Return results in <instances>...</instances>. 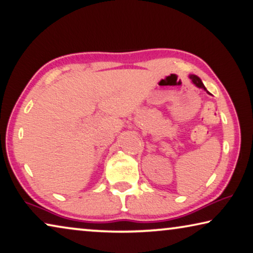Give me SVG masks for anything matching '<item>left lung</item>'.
I'll use <instances>...</instances> for the list:
<instances>
[{"label": "left lung", "instance_id": "8db88e82", "mask_svg": "<svg viewBox=\"0 0 253 253\" xmlns=\"http://www.w3.org/2000/svg\"><path fill=\"white\" fill-rule=\"evenodd\" d=\"M190 79L192 80V83L196 84L197 87H199V88H203V89H205L206 90V88H205V86H204V84H203V81L200 80V78H198L197 76H194V75H191L190 76Z\"/></svg>", "mask_w": 253, "mask_h": 253}]
</instances>
